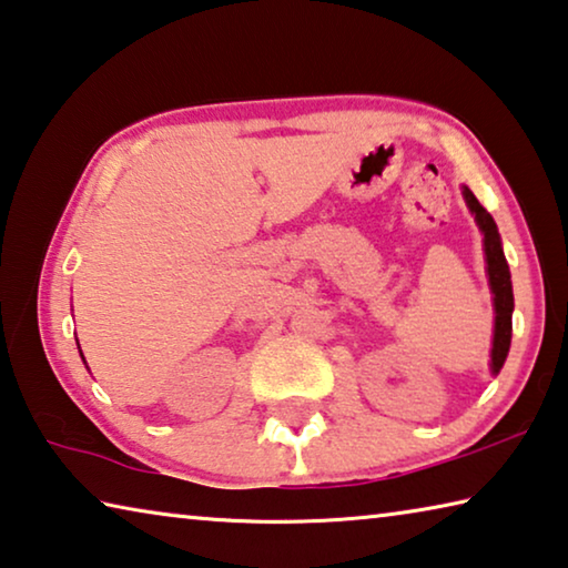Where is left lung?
Returning <instances> with one entry per match:
<instances>
[{
	"label": "left lung",
	"instance_id": "8db88e82",
	"mask_svg": "<svg viewBox=\"0 0 568 568\" xmlns=\"http://www.w3.org/2000/svg\"><path fill=\"white\" fill-rule=\"evenodd\" d=\"M463 196L470 212L475 214V222L483 232L485 245V263H488V283L493 291V308H495V331H493V351H490V372L498 374L503 364H506L508 348H510V333H513V285H510V270L503 255L500 235L495 227L488 210L475 200L470 189L463 186Z\"/></svg>",
	"mask_w": 568,
	"mask_h": 568
}]
</instances>
